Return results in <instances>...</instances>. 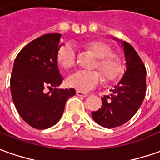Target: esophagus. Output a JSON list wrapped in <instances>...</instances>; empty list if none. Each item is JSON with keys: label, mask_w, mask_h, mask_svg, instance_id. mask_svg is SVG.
I'll return each instance as SVG.
<instances>
[{"label": "esophagus", "mask_w": 160, "mask_h": 160, "mask_svg": "<svg viewBox=\"0 0 160 160\" xmlns=\"http://www.w3.org/2000/svg\"><path fill=\"white\" fill-rule=\"evenodd\" d=\"M76 94H77L78 96H80V97H88V94H85V93L80 92V91H77V92H76Z\"/></svg>", "instance_id": "esophagus-1"}]
</instances>
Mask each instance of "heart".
I'll return each instance as SVG.
<instances>
[{"label": "heart", "instance_id": "heart-1", "mask_svg": "<svg viewBox=\"0 0 160 160\" xmlns=\"http://www.w3.org/2000/svg\"><path fill=\"white\" fill-rule=\"evenodd\" d=\"M84 46L92 51L99 58L95 67L99 68L107 81L113 80L120 74L121 64L117 58L111 56L112 51L108 45L101 41L94 40L87 42ZM57 61L58 65L65 69L72 68L76 62L75 47L70 43L62 44L58 50ZM102 81V77L99 72L79 70L68 76L66 85L80 92H88L98 87Z\"/></svg>", "mask_w": 160, "mask_h": 160}]
</instances>
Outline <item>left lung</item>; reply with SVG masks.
Masks as SVG:
<instances>
[{
  "instance_id": "1",
  "label": "left lung",
  "mask_w": 160,
  "mask_h": 160,
  "mask_svg": "<svg viewBox=\"0 0 160 160\" xmlns=\"http://www.w3.org/2000/svg\"><path fill=\"white\" fill-rule=\"evenodd\" d=\"M123 49L126 71L119 83L104 95L102 108L92 112L94 121L105 128L122 125L137 113L143 102L146 88V69L138 54L130 43L117 38Z\"/></svg>"
}]
</instances>
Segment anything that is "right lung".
<instances>
[{
  "label": "right lung",
  "mask_w": 160,
  "mask_h": 160,
  "mask_svg": "<svg viewBox=\"0 0 160 160\" xmlns=\"http://www.w3.org/2000/svg\"><path fill=\"white\" fill-rule=\"evenodd\" d=\"M61 34H45L28 43L16 56L10 79L17 112L31 127L48 129L61 118L66 101L75 90L58 89L63 81L58 67ZM52 90L46 93V88Z\"/></svg>",
  "instance_id": "right-lung-1"
}]
</instances>
